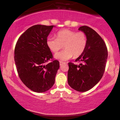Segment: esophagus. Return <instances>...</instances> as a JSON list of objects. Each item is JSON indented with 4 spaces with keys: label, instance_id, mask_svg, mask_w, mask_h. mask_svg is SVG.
<instances>
[{
    "label": "esophagus",
    "instance_id": "obj_1",
    "mask_svg": "<svg viewBox=\"0 0 120 120\" xmlns=\"http://www.w3.org/2000/svg\"><path fill=\"white\" fill-rule=\"evenodd\" d=\"M64 64V62L60 61V66H61V65H62L63 64Z\"/></svg>",
    "mask_w": 120,
    "mask_h": 120
}]
</instances>
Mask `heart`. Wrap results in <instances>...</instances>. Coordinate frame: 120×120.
Listing matches in <instances>:
<instances>
[{
  "mask_svg": "<svg viewBox=\"0 0 120 120\" xmlns=\"http://www.w3.org/2000/svg\"><path fill=\"white\" fill-rule=\"evenodd\" d=\"M87 36L84 32H77L64 29L58 32L56 38L50 37L46 40V44L52 52L56 53L64 47L65 49L55 54L56 59L67 61L71 58H78L86 49Z\"/></svg>",
  "mask_w": 120,
  "mask_h": 120,
  "instance_id": "heart-1",
  "label": "heart"
}]
</instances>
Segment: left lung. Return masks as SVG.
Segmentation results:
<instances>
[{
	"label": "left lung",
	"instance_id": "obj_1",
	"mask_svg": "<svg viewBox=\"0 0 120 120\" xmlns=\"http://www.w3.org/2000/svg\"><path fill=\"white\" fill-rule=\"evenodd\" d=\"M87 38L86 49L75 60L79 65L69 62L68 82L78 92H84L92 88L101 79L104 74L108 56L106 44L100 35L92 28L81 26Z\"/></svg>",
	"mask_w": 120,
	"mask_h": 120
}]
</instances>
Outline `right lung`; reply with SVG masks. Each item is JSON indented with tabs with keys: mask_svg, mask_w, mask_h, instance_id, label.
Listing matches in <instances>:
<instances>
[{
	"mask_svg": "<svg viewBox=\"0 0 120 120\" xmlns=\"http://www.w3.org/2000/svg\"><path fill=\"white\" fill-rule=\"evenodd\" d=\"M53 26H32L22 34L16 44L14 60L18 74L23 84L33 92H45L55 82L59 62L53 59H53L46 40Z\"/></svg>",
	"mask_w": 120,
	"mask_h": 120,
	"instance_id": "1",
	"label": "right lung"
}]
</instances>
